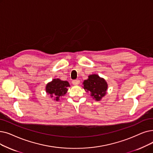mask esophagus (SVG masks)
<instances>
[{
    "label": "esophagus",
    "mask_w": 153,
    "mask_h": 153,
    "mask_svg": "<svg viewBox=\"0 0 153 153\" xmlns=\"http://www.w3.org/2000/svg\"><path fill=\"white\" fill-rule=\"evenodd\" d=\"M80 83V81L79 79H76V80H73L72 81V84L74 85H77Z\"/></svg>",
    "instance_id": "1"
}]
</instances>
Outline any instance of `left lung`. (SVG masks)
<instances>
[{
  "mask_svg": "<svg viewBox=\"0 0 153 153\" xmlns=\"http://www.w3.org/2000/svg\"><path fill=\"white\" fill-rule=\"evenodd\" d=\"M83 84L85 91L90 92L91 96L96 101H100L106 94L108 84L104 79L99 77L98 75L92 74L89 76V78L84 81Z\"/></svg>",
  "mask_w": 153,
  "mask_h": 153,
  "instance_id": "left-lung-1",
  "label": "left lung"
}]
</instances>
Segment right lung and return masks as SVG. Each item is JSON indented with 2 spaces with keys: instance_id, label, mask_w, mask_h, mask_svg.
<instances>
[{
  "instance_id": "add662e5",
  "label": "right lung",
  "mask_w": 153,
  "mask_h": 153,
  "mask_svg": "<svg viewBox=\"0 0 153 153\" xmlns=\"http://www.w3.org/2000/svg\"><path fill=\"white\" fill-rule=\"evenodd\" d=\"M70 85L68 81H61L60 79H54L52 82L48 83L46 85V92L50 94L51 97L58 101L59 98L65 94L68 91V88Z\"/></svg>"
}]
</instances>
